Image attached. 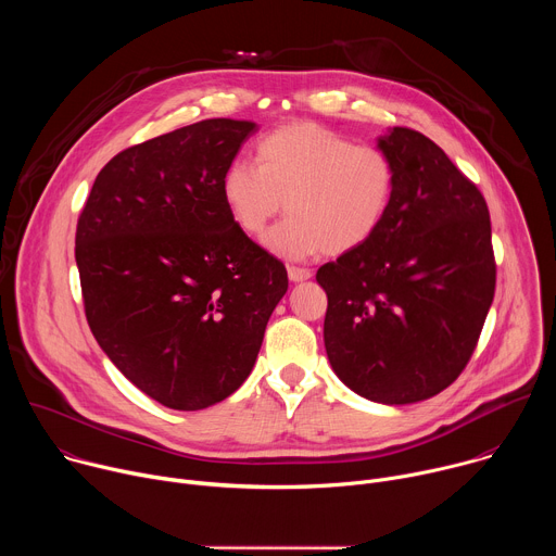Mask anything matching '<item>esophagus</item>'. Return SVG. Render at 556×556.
<instances>
[{"label":"esophagus","mask_w":556,"mask_h":556,"mask_svg":"<svg viewBox=\"0 0 556 556\" xmlns=\"http://www.w3.org/2000/svg\"><path fill=\"white\" fill-rule=\"evenodd\" d=\"M288 277H290V281L299 283V281H307L312 277V273L301 266H288Z\"/></svg>","instance_id":"esophagus-1"}]
</instances>
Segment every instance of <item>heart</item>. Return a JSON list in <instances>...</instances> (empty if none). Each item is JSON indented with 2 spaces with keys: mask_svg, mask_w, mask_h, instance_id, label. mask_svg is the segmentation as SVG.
<instances>
[{
  "mask_svg": "<svg viewBox=\"0 0 556 556\" xmlns=\"http://www.w3.org/2000/svg\"><path fill=\"white\" fill-rule=\"evenodd\" d=\"M395 193L387 151L354 144L316 123H288L255 144V167L235 161L222 176V200L235 226L266 232L286 202L288 217L270 230L266 249L279 257H332L367 244Z\"/></svg>",
  "mask_w": 556,
  "mask_h": 556,
  "instance_id": "obj_1",
  "label": "heart"
}]
</instances>
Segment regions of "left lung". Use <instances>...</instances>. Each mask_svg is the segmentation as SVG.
Listing matches in <instances>:
<instances>
[{"label": "left lung", "instance_id": "obj_1", "mask_svg": "<svg viewBox=\"0 0 556 556\" xmlns=\"http://www.w3.org/2000/svg\"><path fill=\"white\" fill-rule=\"evenodd\" d=\"M395 167L391 208L361 249L328 262L324 341L332 369L382 405L427 401L470 361L495 296L484 195L425 134L378 138Z\"/></svg>", "mask_w": 556, "mask_h": 556}]
</instances>
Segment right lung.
I'll return each instance as SVG.
<instances>
[{"label":"right lung","instance_id":"add662e5","mask_svg":"<svg viewBox=\"0 0 556 556\" xmlns=\"http://www.w3.org/2000/svg\"><path fill=\"white\" fill-rule=\"evenodd\" d=\"M251 121L208 118L101 169L74 257L101 350L155 403L198 412L240 389L288 290L286 266L235 226L222 176Z\"/></svg>","mask_w":556,"mask_h":556}]
</instances>
